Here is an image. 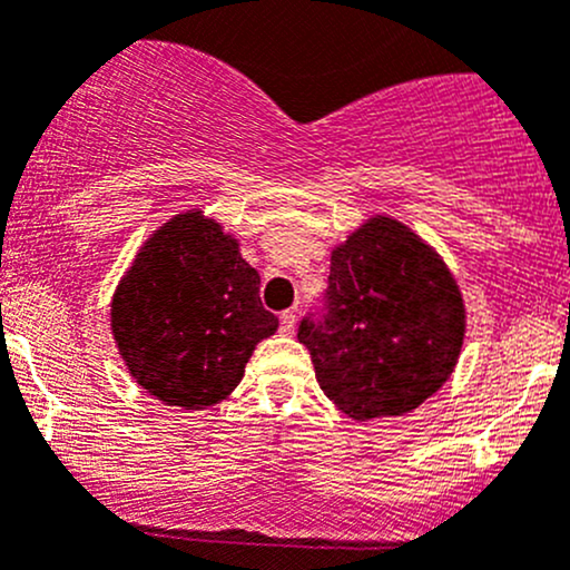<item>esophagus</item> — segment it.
<instances>
[{"label":"esophagus","mask_w":570,"mask_h":570,"mask_svg":"<svg viewBox=\"0 0 570 570\" xmlns=\"http://www.w3.org/2000/svg\"><path fill=\"white\" fill-rule=\"evenodd\" d=\"M295 324H297V314L295 311H284L281 314V335H295Z\"/></svg>","instance_id":"obj_1"}]
</instances>
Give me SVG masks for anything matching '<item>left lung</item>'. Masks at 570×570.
I'll use <instances>...</instances> for the list:
<instances>
[{
  "label": "left lung",
  "instance_id": "left-lung-1",
  "mask_svg": "<svg viewBox=\"0 0 570 570\" xmlns=\"http://www.w3.org/2000/svg\"><path fill=\"white\" fill-rule=\"evenodd\" d=\"M316 381L352 419L400 416L446 384L465 337L452 273L395 218H371L333 252L327 292L303 316Z\"/></svg>",
  "mask_w": 570,
  "mask_h": 570
}]
</instances>
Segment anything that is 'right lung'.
I'll use <instances>...</instances> for the list:
<instances>
[{"label": "right lung", "mask_w": 570, "mask_h": 570, "mask_svg": "<svg viewBox=\"0 0 570 570\" xmlns=\"http://www.w3.org/2000/svg\"><path fill=\"white\" fill-rule=\"evenodd\" d=\"M112 337L148 395L208 409L240 384L254 346L278 330L259 273L199 210L156 229L118 284Z\"/></svg>", "instance_id": "obj_1"}]
</instances>
